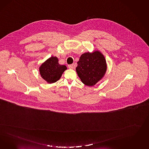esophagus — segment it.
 <instances>
[{"label": "esophagus", "instance_id": "obj_1", "mask_svg": "<svg viewBox=\"0 0 149 149\" xmlns=\"http://www.w3.org/2000/svg\"><path fill=\"white\" fill-rule=\"evenodd\" d=\"M68 68H69V69H73L74 68V64H70V65H68Z\"/></svg>", "mask_w": 149, "mask_h": 149}]
</instances>
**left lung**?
I'll list each match as a JSON object with an SVG mask.
<instances>
[{"label":"left lung","mask_w":149,"mask_h":149,"mask_svg":"<svg viewBox=\"0 0 149 149\" xmlns=\"http://www.w3.org/2000/svg\"><path fill=\"white\" fill-rule=\"evenodd\" d=\"M77 64L78 77L88 86H93L102 79L107 69L105 57L98 50L81 54Z\"/></svg>","instance_id":"1"}]
</instances>
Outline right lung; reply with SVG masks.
I'll return each mask as SVG.
<instances>
[{
	"mask_svg": "<svg viewBox=\"0 0 149 149\" xmlns=\"http://www.w3.org/2000/svg\"><path fill=\"white\" fill-rule=\"evenodd\" d=\"M56 56H52L42 63L39 67L41 77L48 84H53L58 81L62 74L67 69V67L59 63Z\"/></svg>",
	"mask_w": 149,
	"mask_h": 149,
	"instance_id": "add662e5",
	"label": "right lung"
}]
</instances>
